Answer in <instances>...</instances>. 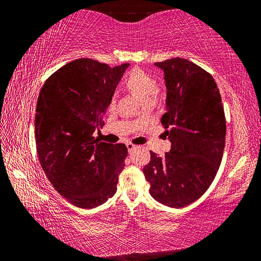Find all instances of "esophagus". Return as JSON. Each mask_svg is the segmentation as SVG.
Masks as SVG:
<instances>
[{
    "label": "esophagus",
    "mask_w": 261,
    "mask_h": 261,
    "mask_svg": "<svg viewBox=\"0 0 261 261\" xmlns=\"http://www.w3.org/2000/svg\"><path fill=\"white\" fill-rule=\"evenodd\" d=\"M136 147H137L136 145H134L132 143H127V144H126V148H127V151H129V153H131L132 151H134V149H135Z\"/></svg>",
    "instance_id": "1"
}]
</instances>
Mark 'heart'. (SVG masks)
Wrapping results in <instances>:
<instances>
[{
    "mask_svg": "<svg viewBox=\"0 0 261 261\" xmlns=\"http://www.w3.org/2000/svg\"><path fill=\"white\" fill-rule=\"evenodd\" d=\"M124 85L130 91V93L138 98L144 106L151 105L153 98H155L159 92L155 86V81L140 69H134L127 73Z\"/></svg>",
    "mask_w": 261,
    "mask_h": 261,
    "instance_id": "1",
    "label": "heart"
}]
</instances>
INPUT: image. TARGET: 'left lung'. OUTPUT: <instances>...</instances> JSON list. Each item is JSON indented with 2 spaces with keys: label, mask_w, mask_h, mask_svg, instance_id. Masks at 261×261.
Returning <instances> with one entry per match:
<instances>
[{
  "label": "left lung",
  "mask_w": 261,
  "mask_h": 261,
  "mask_svg": "<svg viewBox=\"0 0 261 261\" xmlns=\"http://www.w3.org/2000/svg\"><path fill=\"white\" fill-rule=\"evenodd\" d=\"M154 65L165 77L161 123L171 147L165 156L151 152L143 173L154 199L180 208L200 198L215 178L226 144V117L219 88L204 69L180 57Z\"/></svg>",
  "instance_id": "1"
}]
</instances>
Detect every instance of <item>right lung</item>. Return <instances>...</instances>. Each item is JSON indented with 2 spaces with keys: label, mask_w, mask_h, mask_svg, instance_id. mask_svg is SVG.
I'll list each match as a JSON object with an SVG mask.
<instances>
[{
  "label": "right lung",
  "mask_w": 261,
  "mask_h": 261,
  "mask_svg": "<svg viewBox=\"0 0 261 261\" xmlns=\"http://www.w3.org/2000/svg\"><path fill=\"white\" fill-rule=\"evenodd\" d=\"M129 63L110 68L78 59L43 84L35 110V143L47 178L62 197L81 208L105 204L116 192L124 168V144L93 137L103 125L118 83Z\"/></svg>",
  "instance_id": "obj_1"
}]
</instances>
